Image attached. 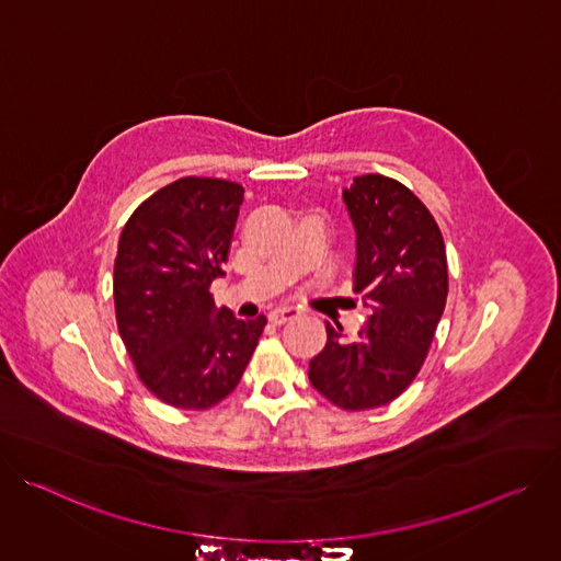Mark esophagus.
Listing matches in <instances>:
<instances>
[{
  "label": "esophagus",
  "instance_id": "obj_1",
  "mask_svg": "<svg viewBox=\"0 0 561 561\" xmlns=\"http://www.w3.org/2000/svg\"><path fill=\"white\" fill-rule=\"evenodd\" d=\"M299 314V308L297 306H290V304H284V306H279V308H275L273 312H271V319L275 324H284V322H288V319H295Z\"/></svg>",
  "mask_w": 561,
  "mask_h": 561
}]
</instances>
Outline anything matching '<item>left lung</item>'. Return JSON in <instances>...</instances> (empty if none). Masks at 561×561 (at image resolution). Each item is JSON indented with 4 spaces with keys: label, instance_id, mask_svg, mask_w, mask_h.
<instances>
[{
    "label": "left lung",
    "instance_id": "8db88e82",
    "mask_svg": "<svg viewBox=\"0 0 561 561\" xmlns=\"http://www.w3.org/2000/svg\"><path fill=\"white\" fill-rule=\"evenodd\" d=\"M357 237L353 288L370 308L357 340L327 322L308 379L344 411L390 404L417 377L442 319L448 266L442 230L404 184L355 178L342 193Z\"/></svg>",
    "mask_w": 561,
    "mask_h": 561
}]
</instances>
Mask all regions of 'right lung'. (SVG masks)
Wrapping results in <instances>:
<instances>
[{
    "mask_svg": "<svg viewBox=\"0 0 561 561\" xmlns=\"http://www.w3.org/2000/svg\"><path fill=\"white\" fill-rule=\"evenodd\" d=\"M244 188L182 178L159 188L126 221L113 297L122 342L141 383L164 404L204 411L242 379L266 317L215 310Z\"/></svg>",
    "mask_w": 561,
    "mask_h": 561,
    "instance_id": "obj_1",
    "label": "right lung"
}]
</instances>
